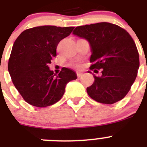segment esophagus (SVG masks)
Wrapping results in <instances>:
<instances>
[{"mask_svg": "<svg viewBox=\"0 0 147 147\" xmlns=\"http://www.w3.org/2000/svg\"><path fill=\"white\" fill-rule=\"evenodd\" d=\"M76 75H77L78 78H80L82 76V73L80 72V71H77V72H76Z\"/></svg>", "mask_w": 147, "mask_h": 147, "instance_id": "34e87169", "label": "esophagus"}]
</instances>
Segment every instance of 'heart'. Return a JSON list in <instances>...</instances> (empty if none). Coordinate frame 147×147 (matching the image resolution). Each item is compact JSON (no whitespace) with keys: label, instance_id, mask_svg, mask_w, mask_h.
I'll use <instances>...</instances> for the list:
<instances>
[{"label":"heart","instance_id":"obj_1","mask_svg":"<svg viewBox=\"0 0 147 147\" xmlns=\"http://www.w3.org/2000/svg\"><path fill=\"white\" fill-rule=\"evenodd\" d=\"M70 65L72 66V67H74L79 68V67H81L82 63L80 60H75V61H73V62H71V64H70Z\"/></svg>","mask_w":147,"mask_h":147}]
</instances>
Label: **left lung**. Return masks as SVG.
I'll use <instances>...</instances> for the list:
<instances>
[{
	"label": "left lung",
	"mask_w": 147,
	"mask_h": 147,
	"mask_svg": "<svg viewBox=\"0 0 147 147\" xmlns=\"http://www.w3.org/2000/svg\"><path fill=\"white\" fill-rule=\"evenodd\" d=\"M73 34L89 42L92 54L90 69H102V76L87 88L96 102L112 105L124 98L134 83L139 67V54L134 40L121 27L113 23L77 26ZM90 73V72H89Z\"/></svg>",
	"instance_id": "obj_1"
}]
</instances>
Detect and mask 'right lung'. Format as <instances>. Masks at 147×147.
Returning a JSON list of instances; mask_svg holds the SVG:
<instances>
[{"label": "right lung", "mask_w": 147, "mask_h": 147, "mask_svg": "<svg viewBox=\"0 0 147 147\" xmlns=\"http://www.w3.org/2000/svg\"><path fill=\"white\" fill-rule=\"evenodd\" d=\"M74 27L42 26L23 31L14 42L8 63L12 82L27 103L49 107L60 100L67 82L76 80L72 70L62 67L58 75L49 64L57 56V47Z\"/></svg>", "instance_id": "right-lung-1"}]
</instances>
